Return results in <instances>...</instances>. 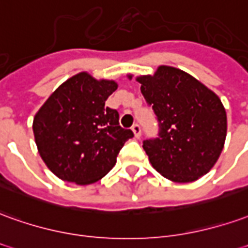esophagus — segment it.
Returning a JSON list of instances; mask_svg holds the SVG:
<instances>
[{
	"instance_id": "obj_1",
	"label": "esophagus",
	"mask_w": 248,
	"mask_h": 248,
	"mask_svg": "<svg viewBox=\"0 0 248 248\" xmlns=\"http://www.w3.org/2000/svg\"><path fill=\"white\" fill-rule=\"evenodd\" d=\"M131 130H133V133H134V137H136V138H140V136H141V126L138 124H133Z\"/></svg>"
}]
</instances>
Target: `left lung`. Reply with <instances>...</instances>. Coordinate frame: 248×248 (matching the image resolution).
<instances>
[{
  "label": "left lung",
  "mask_w": 248,
  "mask_h": 248,
  "mask_svg": "<svg viewBox=\"0 0 248 248\" xmlns=\"http://www.w3.org/2000/svg\"><path fill=\"white\" fill-rule=\"evenodd\" d=\"M137 82L158 121V136L142 145L152 166L174 183L207 174L227 136V114L219 96L189 74L168 65Z\"/></svg>",
  "instance_id": "obj_1"
}]
</instances>
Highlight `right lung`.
<instances>
[{
    "instance_id": "add662e5",
    "label": "right lung",
    "mask_w": 248,
    "mask_h": 248,
    "mask_svg": "<svg viewBox=\"0 0 248 248\" xmlns=\"http://www.w3.org/2000/svg\"><path fill=\"white\" fill-rule=\"evenodd\" d=\"M114 80L80 72L59 86L33 119L34 141L46 165L68 183L87 185L106 176L133 131L119 126L117 110L105 107Z\"/></svg>"
}]
</instances>
